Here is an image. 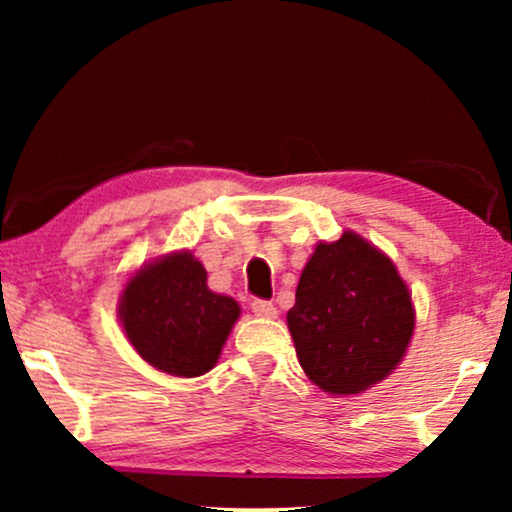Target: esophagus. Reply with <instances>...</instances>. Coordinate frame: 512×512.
<instances>
[{
  "mask_svg": "<svg viewBox=\"0 0 512 512\" xmlns=\"http://www.w3.org/2000/svg\"><path fill=\"white\" fill-rule=\"evenodd\" d=\"M251 310H254L256 317H263V319L277 317V307L272 300H254V303H251Z\"/></svg>",
  "mask_w": 512,
  "mask_h": 512,
  "instance_id": "1",
  "label": "esophagus"
}]
</instances>
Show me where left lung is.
I'll list each match as a JSON object with an SVG mask.
<instances>
[{
  "label": "left lung",
  "mask_w": 512,
  "mask_h": 512,
  "mask_svg": "<svg viewBox=\"0 0 512 512\" xmlns=\"http://www.w3.org/2000/svg\"><path fill=\"white\" fill-rule=\"evenodd\" d=\"M286 324L305 375L328 394L352 396L403 361L415 307L394 261L345 230L317 244Z\"/></svg>",
  "instance_id": "1"
}]
</instances>
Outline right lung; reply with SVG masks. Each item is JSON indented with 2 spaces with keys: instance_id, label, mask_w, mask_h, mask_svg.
<instances>
[{
  "instance_id": "1",
  "label": "right lung",
  "mask_w": 512,
  "mask_h": 512,
  "mask_svg": "<svg viewBox=\"0 0 512 512\" xmlns=\"http://www.w3.org/2000/svg\"><path fill=\"white\" fill-rule=\"evenodd\" d=\"M118 317L146 363L174 377H198L219 361L240 305L209 289L207 270L191 251H174L128 279Z\"/></svg>"
}]
</instances>
